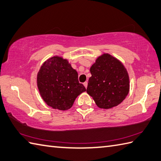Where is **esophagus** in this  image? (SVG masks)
I'll return each instance as SVG.
<instances>
[{
	"instance_id": "1",
	"label": "esophagus",
	"mask_w": 161,
	"mask_h": 161,
	"mask_svg": "<svg viewBox=\"0 0 161 161\" xmlns=\"http://www.w3.org/2000/svg\"><path fill=\"white\" fill-rule=\"evenodd\" d=\"M83 85H84V86H85V88L87 87V82H85V83H83Z\"/></svg>"
}]
</instances>
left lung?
<instances>
[{"mask_svg": "<svg viewBox=\"0 0 161 161\" xmlns=\"http://www.w3.org/2000/svg\"><path fill=\"white\" fill-rule=\"evenodd\" d=\"M87 93L99 108L111 109L120 104L130 92V77L122 62L108 53L96 59L90 67Z\"/></svg>", "mask_w": 161, "mask_h": 161, "instance_id": "8db88e82", "label": "left lung"}]
</instances>
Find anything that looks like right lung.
Masks as SVG:
<instances>
[{
  "label": "right lung",
  "instance_id": "right-lung-1",
  "mask_svg": "<svg viewBox=\"0 0 161 161\" xmlns=\"http://www.w3.org/2000/svg\"><path fill=\"white\" fill-rule=\"evenodd\" d=\"M41 98L53 109L65 111L72 107L78 95L86 91L78 73L62 56H53L42 64L36 78Z\"/></svg>",
  "mask_w": 161,
  "mask_h": 161
}]
</instances>
